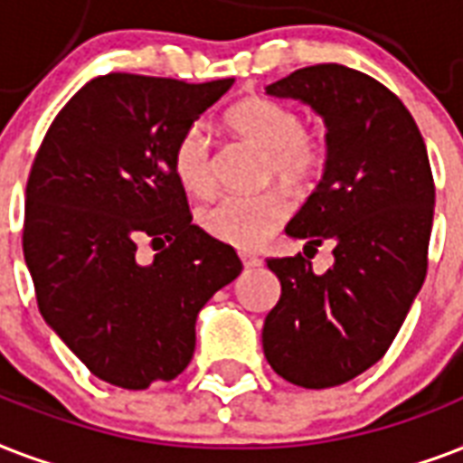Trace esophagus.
Masks as SVG:
<instances>
[{
  "instance_id": "obj_1",
  "label": "esophagus",
  "mask_w": 463,
  "mask_h": 463,
  "mask_svg": "<svg viewBox=\"0 0 463 463\" xmlns=\"http://www.w3.org/2000/svg\"><path fill=\"white\" fill-rule=\"evenodd\" d=\"M239 256H241V263L246 265V268H258V265L263 263V260L258 256H253V253H239Z\"/></svg>"
}]
</instances>
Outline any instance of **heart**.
I'll return each instance as SVG.
<instances>
[{"label":"heart","mask_w":463,"mask_h":463,"mask_svg":"<svg viewBox=\"0 0 463 463\" xmlns=\"http://www.w3.org/2000/svg\"><path fill=\"white\" fill-rule=\"evenodd\" d=\"M229 125L246 142L265 152V175L278 178L292 191H304L317 181L326 164L321 139L304 132V118L295 109L270 99H246L229 110ZM174 174L193 195H207L214 188L210 137L200 123L181 132L174 145ZM289 200L285 191L256 195H222L200 210V227L222 243L236 249H258L288 220Z\"/></svg>","instance_id":"obj_1"}]
</instances>
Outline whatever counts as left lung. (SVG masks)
Returning a JSON list of instances; mask_svg holds the SVG:
<instances>
[{"instance_id": "obj_1", "label": "left lung", "mask_w": 463, "mask_h": 463, "mask_svg": "<svg viewBox=\"0 0 463 463\" xmlns=\"http://www.w3.org/2000/svg\"><path fill=\"white\" fill-rule=\"evenodd\" d=\"M326 125L317 191L285 227L304 249L333 243V268L270 258L280 302L263 326L270 367L304 389L345 384L384 357L428 272L435 183L413 116L377 79L314 64L265 86Z\"/></svg>"}]
</instances>
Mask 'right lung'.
<instances>
[{"instance_id":"obj_1","label":"right lung","mask_w":463,"mask_h":463,"mask_svg":"<svg viewBox=\"0 0 463 463\" xmlns=\"http://www.w3.org/2000/svg\"><path fill=\"white\" fill-rule=\"evenodd\" d=\"M234 79L185 84L113 71L50 125L26 185L24 258L45 324L120 389L171 382L207 299L239 278L229 243L193 224L174 145ZM152 241V261L137 249Z\"/></svg>"}]
</instances>
